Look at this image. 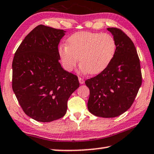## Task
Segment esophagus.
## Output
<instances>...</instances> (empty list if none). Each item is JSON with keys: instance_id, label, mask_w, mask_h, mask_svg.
<instances>
[{"instance_id": "1", "label": "esophagus", "mask_w": 154, "mask_h": 154, "mask_svg": "<svg viewBox=\"0 0 154 154\" xmlns=\"http://www.w3.org/2000/svg\"><path fill=\"white\" fill-rule=\"evenodd\" d=\"M79 83L81 84H84V79H82V78H81V77H79Z\"/></svg>"}]
</instances>
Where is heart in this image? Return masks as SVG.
<instances>
[{"label":"heart","instance_id":"b5f03b06","mask_svg":"<svg viewBox=\"0 0 154 154\" xmlns=\"http://www.w3.org/2000/svg\"><path fill=\"white\" fill-rule=\"evenodd\" d=\"M68 45H61L58 52L64 69L71 71L79 57L80 68L89 74H98L106 69L114 58L117 45L113 36L91 32H79L71 35Z\"/></svg>","mask_w":154,"mask_h":154}]
</instances>
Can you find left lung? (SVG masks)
<instances>
[{"instance_id":"obj_1","label":"left lung","mask_w":154,"mask_h":154,"mask_svg":"<svg viewBox=\"0 0 154 154\" xmlns=\"http://www.w3.org/2000/svg\"><path fill=\"white\" fill-rule=\"evenodd\" d=\"M117 45L114 58L106 69L85 84L90 90L88 109L102 118H115L127 111L142 84L140 63L131 39L121 29L109 27Z\"/></svg>"}]
</instances>
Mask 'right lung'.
<instances>
[{"label":"right lung","mask_w":154,"mask_h":154,"mask_svg":"<svg viewBox=\"0 0 154 154\" xmlns=\"http://www.w3.org/2000/svg\"><path fill=\"white\" fill-rule=\"evenodd\" d=\"M66 31L39 25L25 37L12 62V89L27 116L49 122L62 118L79 88L76 75L59 63L58 45Z\"/></svg>","instance_id":"1"}]
</instances>
